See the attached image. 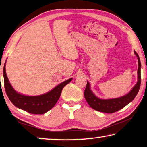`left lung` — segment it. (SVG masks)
I'll return each mask as SVG.
<instances>
[{
  "label": "left lung",
  "mask_w": 147,
  "mask_h": 147,
  "mask_svg": "<svg viewBox=\"0 0 147 147\" xmlns=\"http://www.w3.org/2000/svg\"><path fill=\"white\" fill-rule=\"evenodd\" d=\"M138 60V82L132 90L123 96L113 98V99L103 100L96 96L90 89L89 82H87V86L84 91V96L90 107L96 111L106 113H113L121 109L134 99L138 93L141 85V62L138 53L134 51Z\"/></svg>",
  "instance_id": "left-lung-1"
}]
</instances>
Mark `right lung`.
<instances>
[{"instance_id":"1","label":"right lung","mask_w":147,"mask_h":147,"mask_svg":"<svg viewBox=\"0 0 147 147\" xmlns=\"http://www.w3.org/2000/svg\"><path fill=\"white\" fill-rule=\"evenodd\" d=\"M3 75L5 90L11 103L17 107L34 114H44L51 109L59 99L63 88L73 79L69 78L63 82L46 94L29 96L18 93L12 87L6 75V63L4 66Z\"/></svg>"}]
</instances>
